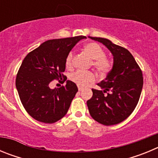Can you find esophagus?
Listing matches in <instances>:
<instances>
[{"instance_id": "obj_1", "label": "esophagus", "mask_w": 158, "mask_h": 158, "mask_svg": "<svg viewBox=\"0 0 158 158\" xmlns=\"http://www.w3.org/2000/svg\"><path fill=\"white\" fill-rule=\"evenodd\" d=\"M78 90H79V91H81L82 88L80 87V86H78Z\"/></svg>"}]
</instances>
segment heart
I'll use <instances>...</instances> for the list:
<instances>
[{"instance_id": "1", "label": "heart", "mask_w": 158, "mask_h": 158, "mask_svg": "<svg viewBox=\"0 0 158 158\" xmlns=\"http://www.w3.org/2000/svg\"><path fill=\"white\" fill-rule=\"evenodd\" d=\"M84 51L89 58L93 60L92 65L100 75H105L110 70L111 63L109 60L105 57V52L101 47L96 43H89L84 46ZM73 54L69 53L65 59V65L67 68L73 66ZM70 79L72 81L76 83L78 86L85 87L89 83L95 81V75L93 73L77 71L71 74Z\"/></svg>"}]
</instances>
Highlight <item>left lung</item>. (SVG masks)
I'll return each instance as SVG.
<instances>
[{
    "instance_id": "8db88e82",
    "label": "left lung",
    "mask_w": 158,
    "mask_h": 158,
    "mask_svg": "<svg viewBox=\"0 0 158 158\" xmlns=\"http://www.w3.org/2000/svg\"><path fill=\"white\" fill-rule=\"evenodd\" d=\"M104 44L113 56V65L106 78L98 83L100 89H92L87 101L91 116L105 126L125 120L138 104L143 86L142 73L127 49L104 38L90 37Z\"/></svg>"
}]
</instances>
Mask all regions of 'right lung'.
Instances as JSON below:
<instances>
[{
  "label": "right lung",
  "instance_id": "1",
  "mask_svg": "<svg viewBox=\"0 0 158 158\" xmlns=\"http://www.w3.org/2000/svg\"><path fill=\"white\" fill-rule=\"evenodd\" d=\"M85 36L47 40L25 57L18 71L16 87L23 107L36 120L54 123L65 116L78 91L76 84L51 89L54 79L62 78L65 59L70 51ZM64 77V80H66Z\"/></svg>",
  "mask_w": 158,
  "mask_h": 158
}]
</instances>
